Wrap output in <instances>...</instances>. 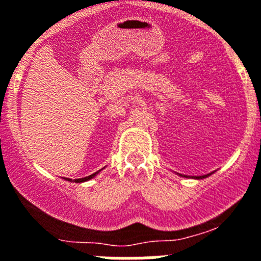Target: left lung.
Here are the masks:
<instances>
[{"label": "left lung", "instance_id": "obj_1", "mask_svg": "<svg viewBox=\"0 0 261 261\" xmlns=\"http://www.w3.org/2000/svg\"><path fill=\"white\" fill-rule=\"evenodd\" d=\"M210 174H212V173H209V174H203V176H196V177H193V178H197V180H201V178L209 177ZM180 176H182V174H180ZM184 177H187V176H184Z\"/></svg>", "mask_w": 261, "mask_h": 261}]
</instances>
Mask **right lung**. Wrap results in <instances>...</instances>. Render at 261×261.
I'll return each instance as SVG.
<instances>
[{
  "instance_id": "right-lung-1",
  "label": "right lung",
  "mask_w": 261,
  "mask_h": 261,
  "mask_svg": "<svg viewBox=\"0 0 261 261\" xmlns=\"http://www.w3.org/2000/svg\"><path fill=\"white\" fill-rule=\"evenodd\" d=\"M99 171H101V169H99ZM98 171V172H99ZM98 172H96V173H93V174H90V176H87V177H83V178H76V180H72V178H67L68 181H73V182H84V181H88V180H90V178H93L94 177V176H96L97 173H98ZM65 178V177H64Z\"/></svg>"
}]
</instances>
